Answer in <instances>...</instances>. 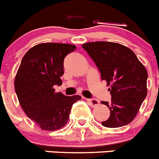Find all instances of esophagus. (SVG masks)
<instances>
[{"mask_svg":"<svg viewBox=\"0 0 159 159\" xmlns=\"http://www.w3.org/2000/svg\"><path fill=\"white\" fill-rule=\"evenodd\" d=\"M87 100L92 107H96L100 104V101L96 99H87Z\"/></svg>","mask_w":159,"mask_h":159,"instance_id":"1","label":"esophagus"}]
</instances>
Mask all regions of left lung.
Returning <instances> with one entry per match:
<instances>
[{
  "label": "left lung",
  "instance_id": "left-lung-1",
  "mask_svg": "<svg viewBox=\"0 0 159 159\" xmlns=\"http://www.w3.org/2000/svg\"><path fill=\"white\" fill-rule=\"evenodd\" d=\"M98 67L101 80L110 89L111 103L102 101L110 110L102 125L117 128L129 124L136 116L147 95V70L132 50L111 42L82 45Z\"/></svg>",
  "mask_w": 159,
  "mask_h": 159
}]
</instances>
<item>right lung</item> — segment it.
<instances>
[{
    "mask_svg": "<svg viewBox=\"0 0 159 159\" xmlns=\"http://www.w3.org/2000/svg\"><path fill=\"white\" fill-rule=\"evenodd\" d=\"M76 49L75 45L46 43L25 53L14 80L15 92L26 116L42 129L54 131L68 121L72 104L81 96L55 93L61 85L63 60Z\"/></svg>",
    "mask_w": 159,
    "mask_h": 159,
    "instance_id": "obj_1",
    "label": "right lung"
}]
</instances>
